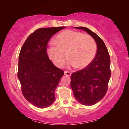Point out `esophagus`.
Returning a JSON list of instances; mask_svg holds the SVG:
<instances>
[{
  "label": "esophagus",
  "instance_id": "1",
  "mask_svg": "<svg viewBox=\"0 0 129 129\" xmlns=\"http://www.w3.org/2000/svg\"><path fill=\"white\" fill-rule=\"evenodd\" d=\"M64 75L68 76H70L71 75V73L69 71H65L64 72Z\"/></svg>",
  "mask_w": 129,
  "mask_h": 129
}]
</instances>
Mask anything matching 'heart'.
Returning a JSON list of instances; mask_svg holds the SVG:
<instances>
[{
    "instance_id": "1",
    "label": "heart",
    "mask_w": 129,
    "mask_h": 129,
    "mask_svg": "<svg viewBox=\"0 0 129 129\" xmlns=\"http://www.w3.org/2000/svg\"><path fill=\"white\" fill-rule=\"evenodd\" d=\"M54 42L56 45L48 48V54L54 65L60 68L64 66L68 56L70 65L84 68L92 61L97 51V45L92 37L75 30L61 32Z\"/></svg>"
}]
</instances>
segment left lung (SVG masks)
Masks as SVG:
<instances>
[{
    "label": "left lung",
    "instance_id": "obj_1",
    "mask_svg": "<svg viewBox=\"0 0 129 129\" xmlns=\"http://www.w3.org/2000/svg\"><path fill=\"white\" fill-rule=\"evenodd\" d=\"M86 31L94 39L97 45V53L88 66L71 75V86L76 99L84 105L97 103L105 95L111 76L110 59L103 40L86 27H75Z\"/></svg>",
    "mask_w": 129,
    "mask_h": 129
}]
</instances>
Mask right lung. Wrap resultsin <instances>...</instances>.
I'll list each match as a JSON object with an SVG mask.
<instances>
[{"label":"right lung","mask_w":129,"mask_h":129,"mask_svg":"<svg viewBox=\"0 0 129 129\" xmlns=\"http://www.w3.org/2000/svg\"><path fill=\"white\" fill-rule=\"evenodd\" d=\"M65 27L39 28L28 37L19 56L17 77L27 101L39 108H46L55 101L54 91L64 72L58 68L47 53V44Z\"/></svg>","instance_id":"right-lung-1"}]
</instances>
